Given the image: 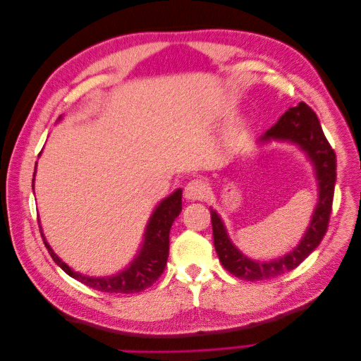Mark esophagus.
I'll return each instance as SVG.
<instances>
[{
  "label": "esophagus",
  "instance_id": "esophagus-1",
  "mask_svg": "<svg viewBox=\"0 0 361 361\" xmlns=\"http://www.w3.org/2000/svg\"><path fill=\"white\" fill-rule=\"evenodd\" d=\"M207 192H209V187L207 183L202 180H191L187 187H185L183 195L187 200H203Z\"/></svg>",
  "mask_w": 361,
  "mask_h": 361
}]
</instances>
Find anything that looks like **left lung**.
I'll return each mask as SVG.
<instances>
[{
  "instance_id": "8db88e82",
  "label": "left lung",
  "mask_w": 361,
  "mask_h": 361,
  "mask_svg": "<svg viewBox=\"0 0 361 361\" xmlns=\"http://www.w3.org/2000/svg\"><path fill=\"white\" fill-rule=\"evenodd\" d=\"M280 140L298 145L313 162L316 179L319 185V199L314 207L312 221L301 243L290 253L268 262L253 260L243 255L227 236L220 215L211 209L214 245L223 267L238 279L255 281L285 274L297 268L312 251L318 247L329 228L336 185V154L325 138L319 120L309 105L300 102L280 117L279 122L268 129L260 141Z\"/></svg>"
}]
</instances>
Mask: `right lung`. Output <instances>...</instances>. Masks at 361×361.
<instances>
[{"mask_svg": "<svg viewBox=\"0 0 361 361\" xmlns=\"http://www.w3.org/2000/svg\"><path fill=\"white\" fill-rule=\"evenodd\" d=\"M35 174H32V176H35ZM32 183H35V179H32ZM180 211L182 190H176L171 195H169L167 199H164L154 211V214H152L145 232L143 245H141L135 259L130 262V265L128 268H125L122 272H117L116 276L111 277H89L73 271L54 253L49 244L45 241V236L42 233V227L40 233L43 238V243H45V247L48 248V253L68 276L73 277L75 280H80L85 286L101 292L135 293L154 285L164 272L169 257L170 228L173 221L176 220V216L180 214Z\"/></svg>", "mask_w": 361, "mask_h": 361, "instance_id": "right-lung-1", "label": "right lung"}]
</instances>
